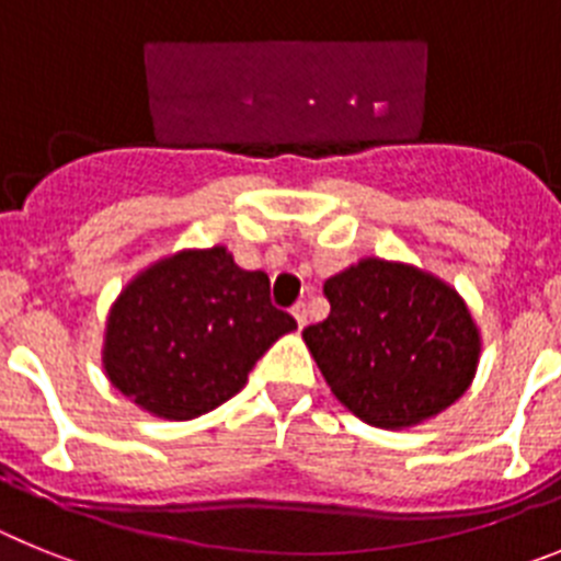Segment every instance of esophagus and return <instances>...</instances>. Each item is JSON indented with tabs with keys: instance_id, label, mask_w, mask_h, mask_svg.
Instances as JSON below:
<instances>
[{
	"instance_id": "esophagus-1",
	"label": "esophagus",
	"mask_w": 561,
	"mask_h": 561,
	"mask_svg": "<svg viewBox=\"0 0 561 561\" xmlns=\"http://www.w3.org/2000/svg\"><path fill=\"white\" fill-rule=\"evenodd\" d=\"M291 317H295L297 329H304L306 317H309V311H306V304H295V306H291Z\"/></svg>"
}]
</instances>
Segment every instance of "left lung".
Returning a JSON list of instances; mask_svg holds the SVG:
<instances>
[{"label": "left lung", "mask_w": 561, "mask_h": 561, "mask_svg": "<svg viewBox=\"0 0 561 561\" xmlns=\"http://www.w3.org/2000/svg\"><path fill=\"white\" fill-rule=\"evenodd\" d=\"M331 314L304 342L342 408L379 430L435 419L472 388L483 336L455 286L404 261L359 257L323 284Z\"/></svg>", "instance_id": "obj_1"}]
</instances>
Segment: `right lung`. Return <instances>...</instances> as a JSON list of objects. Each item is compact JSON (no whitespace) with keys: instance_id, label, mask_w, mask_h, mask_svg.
Masks as SVG:
<instances>
[{"instance_id":"1","label":"right lung","mask_w":561,"mask_h":561,"mask_svg":"<svg viewBox=\"0 0 561 561\" xmlns=\"http://www.w3.org/2000/svg\"><path fill=\"white\" fill-rule=\"evenodd\" d=\"M297 323L270 304L266 272H247L225 244L180 250L140 270L103 331L106 379L165 421L221 408L255 362Z\"/></svg>"}]
</instances>
